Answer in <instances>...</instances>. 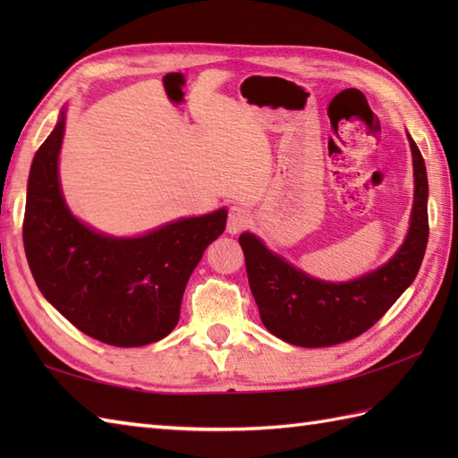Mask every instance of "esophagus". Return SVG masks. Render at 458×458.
Returning a JSON list of instances; mask_svg holds the SVG:
<instances>
[{"label": "esophagus", "instance_id": "esophagus-1", "mask_svg": "<svg viewBox=\"0 0 458 458\" xmlns=\"http://www.w3.org/2000/svg\"><path fill=\"white\" fill-rule=\"evenodd\" d=\"M250 222H251L250 210H246L244 207H232L228 212V224H226L228 234H238V232L244 230Z\"/></svg>", "mask_w": 458, "mask_h": 458}]
</instances>
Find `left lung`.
<instances>
[{"label":"left lung","instance_id":"1","mask_svg":"<svg viewBox=\"0 0 458 458\" xmlns=\"http://www.w3.org/2000/svg\"><path fill=\"white\" fill-rule=\"evenodd\" d=\"M407 140L413 155L415 179L410 230L395 256L372 274L346 284L320 281L276 256L250 232L240 236L251 295L259 309L261 323L271 335L305 348L346 343L374 327L411 285L429 238V187L421 151L410 135Z\"/></svg>","mask_w":458,"mask_h":458}]
</instances>
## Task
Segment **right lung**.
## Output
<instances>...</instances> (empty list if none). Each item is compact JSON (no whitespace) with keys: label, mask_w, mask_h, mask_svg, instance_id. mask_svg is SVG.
<instances>
[{"label":"right lung","mask_w":458,"mask_h":458,"mask_svg":"<svg viewBox=\"0 0 458 458\" xmlns=\"http://www.w3.org/2000/svg\"><path fill=\"white\" fill-rule=\"evenodd\" d=\"M64 112L33 157L23 246L37 287L58 313L100 343L145 346L179 323L181 301L228 212L182 218L138 238L100 234L74 218L58 182Z\"/></svg>","instance_id":"right-lung-1"}]
</instances>
